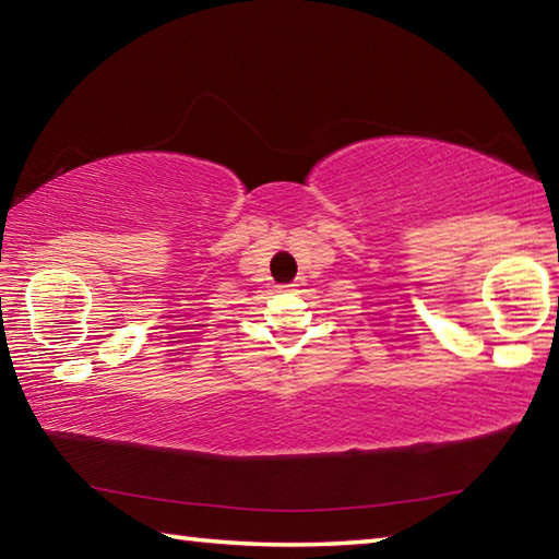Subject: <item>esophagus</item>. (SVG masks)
<instances>
[{
  "label": "esophagus",
  "mask_w": 559,
  "mask_h": 559,
  "mask_svg": "<svg viewBox=\"0 0 559 559\" xmlns=\"http://www.w3.org/2000/svg\"><path fill=\"white\" fill-rule=\"evenodd\" d=\"M283 288H293V283H290V286H283Z\"/></svg>",
  "instance_id": "1"
}]
</instances>
